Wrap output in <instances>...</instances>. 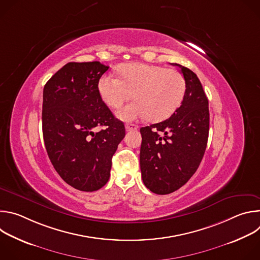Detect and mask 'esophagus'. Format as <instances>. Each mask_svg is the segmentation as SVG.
Here are the masks:
<instances>
[{
    "label": "esophagus",
    "mask_w": 260,
    "mask_h": 260,
    "mask_svg": "<svg viewBox=\"0 0 260 260\" xmlns=\"http://www.w3.org/2000/svg\"><path fill=\"white\" fill-rule=\"evenodd\" d=\"M138 128H139V126L136 125V124H133V123H126V124H125V129H126L127 132H129V131H136V129H138Z\"/></svg>",
    "instance_id": "1"
}]
</instances>
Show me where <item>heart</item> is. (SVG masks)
<instances>
[{
    "label": "heart",
    "instance_id": "obj_1",
    "mask_svg": "<svg viewBox=\"0 0 260 260\" xmlns=\"http://www.w3.org/2000/svg\"><path fill=\"white\" fill-rule=\"evenodd\" d=\"M120 79L107 75L99 81V92L111 108H119L131 99L136 101L117 112L125 121L145 119L160 121L170 117L181 105L186 82L182 74L162 66L132 62L119 69Z\"/></svg>",
    "mask_w": 260,
    "mask_h": 260
}]
</instances>
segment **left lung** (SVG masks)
<instances>
[{"label":"left lung","instance_id":"8db88e82","mask_svg":"<svg viewBox=\"0 0 260 260\" xmlns=\"http://www.w3.org/2000/svg\"><path fill=\"white\" fill-rule=\"evenodd\" d=\"M186 82L181 106L167 120L141 127L140 167L145 186L169 194L197 172L209 137V101L196 74L178 63Z\"/></svg>","mask_w":260,"mask_h":260}]
</instances>
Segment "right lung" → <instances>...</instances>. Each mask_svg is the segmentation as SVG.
Here are the masks:
<instances>
[{
    "label": "right lung",
    "instance_id": "1",
    "mask_svg": "<svg viewBox=\"0 0 260 260\" xmlns=\"http://www.w3.org/2000/svg\"><path fill=\"white\" fill-rule=\"evenodd\" d=\"M109 69L100 61L68 62L43 89L42 129L48 157L72 187L95 191L110 178L112 156L125 136L99 92ZM98 126L104 128L98 133Z\"/></svg>",
    "mask_w": 260,
    "mask_h": 260
}]
</instances>
